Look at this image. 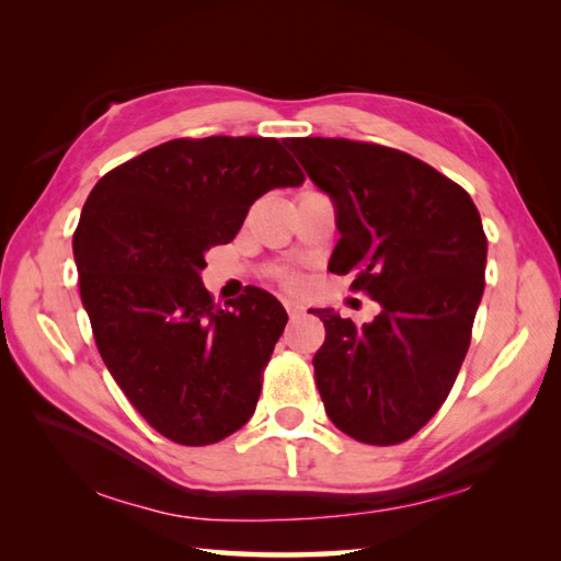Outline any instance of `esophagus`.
<instances>
[{"instance_id":"obj_1","label":"esophagus","mask_w":561,"mask_h":561,"mask_svg":"<svg viewBox=\"0 0 561 561\" xmlns=\"http://www.w3.org/2000/svg\"><path fill=\"white\" fill-rule=\"evenodd\" d=\"M284 308H287V311H289V316H291V318L301 316V313L306 311L304 304H301V301H296V299H284Z\"/></svg>"}]
</instances>
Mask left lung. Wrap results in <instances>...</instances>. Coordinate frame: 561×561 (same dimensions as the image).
I'll list each match as a JSON object with an SVG mask.
<instances>
[{"instance_id": "8db88e82", "label": "left lung", "mask_w": 561, "mask_h": 561, "mask_svg": "<svg viewBox=\"0 0 561 561\" xmlns=\"http://www.w3.org/2000/svg\"><path fill=\"white\" fill-rule=\"evenodd\" d=\"M335 205L330 270L378 301L371 323L311 308L325 342L313 356L330 422L392 446L432 420L456 383L484 291L486 236L460 185L410 153L350 139L284 141Z\"/></svg>"}]
</instances>
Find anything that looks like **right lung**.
<instances>
[{
  "instance_id": "obj_1",
  "label": "right lung",
  "mask_w": 561,
  "mask_h": 561,
  "mask_svg": "<svg viewBox=\"0 0 561 561\" xmlns=\"http://www.w3.org/2000/svg\"><path fill=\"white\" fill-rule=\"evenodd\" d=\"M301 183L277 139H173L105 173L81 209L75 262L96 347L175 444H217L255 412L287 311L257 287L217 308L202 270L257 197Z\"/></svg>"
}]
</instances>
